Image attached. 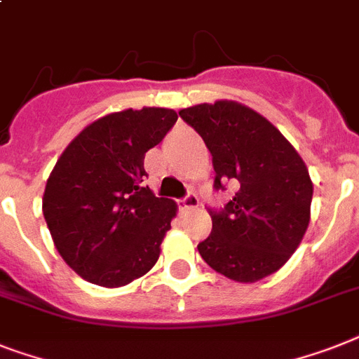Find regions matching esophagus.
<instances>
[{"label":"esophagus","mask_w":359,"mask_h":359,"mask_svg":"<svg viewBox=\"0 0 359 359\" xmlns=\"http://www.w3.org/2000/svg\"><path fill=\"white\" fill-rule=\"evenodd\" d=\"M179 203L182 208H195V206H199V197H197L194 191H188V194L179 201Z\"/></svg>","instance_id":"34e87169"}]
</instances>
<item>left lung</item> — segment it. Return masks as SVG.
<instances>
[{
    "mask_svg": "<svg viewBox=\"0 0 359 359\" xmlns=\"http://www.w3.org/2000/svg\"><path fill=\"white\" fill-rule=\"evenodd\" d=\"M179 116L205 140L215 191H234L223 208H208L212 232L197 245L203 260L236 282L278 271L310 223L313 184L299 153L264 116L232 101Z\"/></svg>",
    "mask_w": 359,
    "mask_h": 359,
    "instance_id": "obj_1",
    "label": "left lung"
}]
</instances>
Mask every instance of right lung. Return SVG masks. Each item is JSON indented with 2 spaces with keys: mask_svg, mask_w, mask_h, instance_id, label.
<instances>
[{
  "mask_svg": "<svg viewBox=\"0 0 359 359\" xmlns=\"http://www.w3.org/2000/svg\"><path fill=\"white\" fill-rule=\"evenodd\" d=\"M175 121L170 109L109 114L58 158L43 191V217L64 262L84 280L119 287L158 260L177 206L144 186V158Z\"/></svg>",
  "mask_w": 359,
  "mask_h": 359,
  "instance_id": "1",
  "label": "right lung"
}]
</instances>
